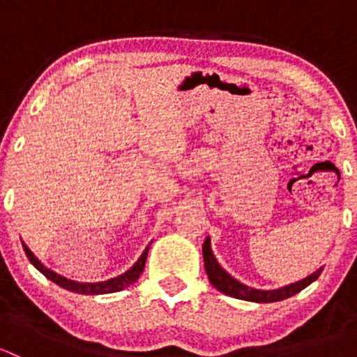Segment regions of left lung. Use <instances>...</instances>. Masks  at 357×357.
<instances>
[{"instance_id":"obj_1","label":"left lung","mask_w":357,"mask_h":357,"mask_svg":"<svg viewBox=\"0 0 357 357\" xmlns=\"http://www.w3.org/2000/svg\"><path fill=\"white\" fill-rule=\"evenodd\" d=\"M202 252H204V264H205V271H207L208 282L212 283L214 289H218L222 294L229 295V297L235 298H242V301H250V302H278L283 301V298H289L291 295L298 294L301 290H304L305 287L311 285L314 280H318V276L321 275L323 268H319L318 271H314L312 275H309L307 278L298 280V282L290 283V285L282 287V289L276 290H259V289H252V287L243 285L240 283L238 280L233 278L229 273H226L225 269L219 266V262L215 261L214 254H212L211 248V238H205L204 245H202Z\"/></svg>"}]
</instances>
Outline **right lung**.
Returning <instances> with one entry per match:
<instances>
[{
  "label": "right lung",
  "instance_id": "obj_1",
  "mask_svg": "<svg viewBox=\"0 0 357 357\" xmlns=\"http://www.w3.org/2000/svg\"><path fill=\"white\" fill-rule=\"evenodd\" d=\"M22 247L25 250V255H27V259L31 261V264L34 266L38 271H41L46 278L52 280L53 283H56V285L62 287V289H66L68 291H75V294H82V295L114 294V291H121V290H124L126 287L132 285V283L139 278V275L143 273V269H145L146 255H149V250H150V245H149L145 250H143V254L139 255V259L135 262V266H132L131 269H128V271L122 273V275L115 276V278H110V280H107V282H98V283H81V282H74V280H68V278H66V276H62V275H59V273L48 269L45 264H41V261H39V259L36 257L31 250H29V247L25 245V243H22Z\"/></svg>",
  "mask_w": 357,
  "mask_h": 357
}]
</instances>
